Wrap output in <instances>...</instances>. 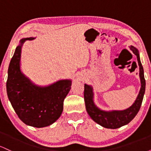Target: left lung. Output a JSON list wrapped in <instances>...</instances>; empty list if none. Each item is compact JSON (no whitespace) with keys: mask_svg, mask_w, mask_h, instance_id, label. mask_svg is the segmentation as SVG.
Wrapping results in <instances>:
<instances>
[{"mask_svg":"<svg viewBox=\"0 0 151 151\" xmlns=\"http://www.w3.org/2000/svg\"><path fill=\"white\" fill-rule=\"evenodd\" d=\"M131 50L137 57V60L139 65V76L141 79V87L136 101L129 109L123 111H104L101 110L94 104L93 100V93L92 87L86 84H84V97L86 111L95 122L106 129H118L131 122L139 111L143 101L145 89L144 72L140 60L138 50L133 46H131Z\"/></svg>","mask_w":151,"mask_h":151,"instance_id":"obj_1","label":"left lung"}]
</instances>
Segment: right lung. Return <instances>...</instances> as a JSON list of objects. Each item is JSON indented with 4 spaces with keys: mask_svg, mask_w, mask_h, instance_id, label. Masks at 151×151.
<instances>
[{
    "mask_svg": "<svg viewBox=\"0 0 151 151\" xmlns=\"http://www.w3.org/2000/svg\"><path fill=\"white\" fill-rule=\"evenodd\" d=\"M34 37L20 40L10 60L6 89L8 97L19 119L26 125L42 128L52 124L63 111V102L71 89L72 81L60 80L41 87L32 84L20 67L22 44Z\"/></svg>",
    "mask_w": 151,
    "mask_h": 151,
    "instance_id": "right-lung-1",
    "label": "right lung"
}]
</instances>
